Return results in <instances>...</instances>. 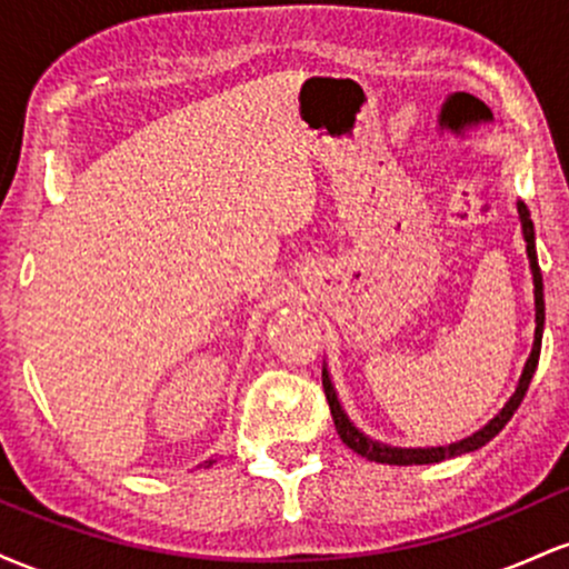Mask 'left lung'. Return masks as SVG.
I'll return each mask as SVG.
<instances>
[{
    "label": "left lung",
    "mask_w": 569,
    "mask_h": 569,
    "mask_svg": "<svg viewBox=\"0 0 569 569\" xmlns=\"http://www.w3.org/2000/svg\"><path fill=\"white\" fill-rule=\"evenodd\" d=\"M516 211H519V219H521V234H525L527 259H530L532 283H535V342H532V352H530V358H527L525 371H521L519 385H516L513 396L508 398V403L500 409L498 417H492V420H489L485 428L476 430V433L468 436V439L447 443V447H428V449L388 447V443L369 439L367 433H361V430L352 426L350 417L345 415L342 403H339L337 390H335V385H331L329 371H326V367H323V393H326V401H329L331 417H335V426H337L339 439L348 443L352 452L367 457V460L385 462V466H428V462L449 460V457L473 452V449H481L487 441H492L495 436H498L500 430L508 426V420H511L513 411L519 409V403L525 401V393H527V388H530L535 369H538L540 342H543V323H546V302H543V276H540L538 253H535V224H532V219H530V208H527L525 202L519 200V202H516Z\"/></svg>",
    "instance_id": "1"
}]
</instances>
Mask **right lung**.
I'll use <instances>...</instances> for the list:
<instances>
[{
  "label": "right lung",
  "mask_w": 569,
  "mask_h": 569,
  "mask_svg": "<svg viewBox=\"0 0 569 569\" xmlns=\"http://www.w3.org/2000/svg\"><path fill=\"white\" fill-rule=\"evenodd\" d=\"M211 462H213V460H208V466H211Z\"/></svg>",
  "instance_id": "obj_1"
}]
</instances>
